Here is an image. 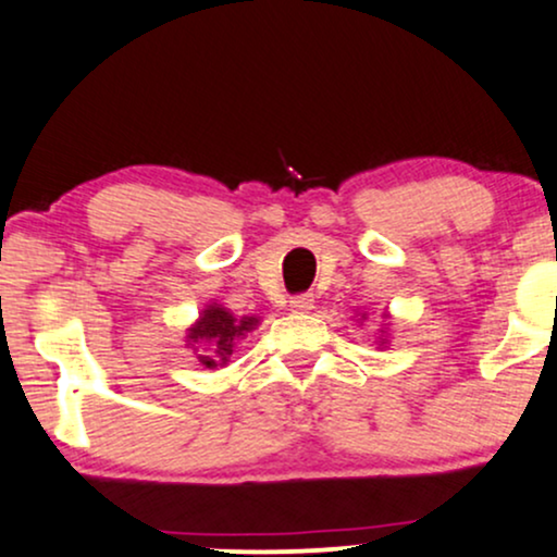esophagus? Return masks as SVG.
<instances>
[{
    "mask_svg": "<svg viewBox=\"0 0 557 557\" xmlns=\"http://www.w3.org/2000/svg\"><path fill=\"white\" fill-rule=\"evenodd\" d=\"M289 307L294 312H310L314 310V297L312 294H297V297H292Z\"/></svg>",
    "mask_w": 557,
    "mask_h": 557,
    "instance_id": "esophagus-1",
    "label": "esophagus"
}]
</instances>
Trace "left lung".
<instances>
[{"mask_svg":"<svg viewBox=\"0 0 557 557\" xmlns=\"http://www.w3.org/2000/svg\"><path fill=\"white\" fill-rule=\"evenodd\" d=\"M367 318H369L367 312H359L361 325H363V322H367ZM380 318H382V325L376 327L374 343H376V348H387V346H389V333H393V331H389V325H393V322H389V320H393V318H389V312H382Z\"/></svg>","mask_w":557,"mask_h":557,"instance_id":"1","label":"left lung"}]
</instances>
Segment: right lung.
<instances>
[{"label": "right lung", "instance_id": "right-lung-1", "mask_svg": "<svg viewBox=\"0 0 557 557\" xmlns=\"http://www.w3.org/2000/svg\"><path fill=\"white\" fill-rule=\"evenodd\" d=\"M260 325V318L256 314H232L219 301H209L194 325L185 331V346L194 348L196 359L203 363V369L216 372L230 363L232 354H235L237 343L252 333Z\"/></svg>", "mask_w": 557, "mask_h": 557}]
</instances>
